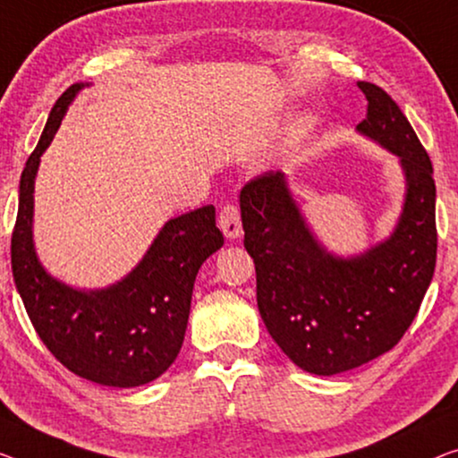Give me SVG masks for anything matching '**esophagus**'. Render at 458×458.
Here are the masks:
<instances>
[{
	"label": "esophagus",
	"instance_id": "1",
	"mask_svg": "<svg viewBox=\"0 0 458 458\" xmlns=\"http://www.w3.org/2000/svg\"><path fill=\"white\" fill-rule=\"evenodd\" d=\"M217 226L226 234V238H241L242 236V222L241 211L236 206H224L217 217Z\"/></svg>",
	"mask_w": 458,
	"mask_h": 458
}]
</instances>
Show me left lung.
<instances>
[{
  "label": "left lung",
  "mask_w": 458,
  "mask_h": 458,
  "mask_svg": "<svg viewBox=\"0 0 458 458\" xmlns=\"http://www.w3.org/2000/svg\"><path fill=\"white\" fill-rule=\"evenodd\" d=\"M358 131L393 152L405 203L385 242L344 259L300 214L282 170L241 191L244 249L255 261L257 306L273 341L296 366L331 377L393 350L418 315L436 267V185L429 156L397 102L370 81Z\"/></svg>",
  "instance_id": "obj_1"
}]
</instances>
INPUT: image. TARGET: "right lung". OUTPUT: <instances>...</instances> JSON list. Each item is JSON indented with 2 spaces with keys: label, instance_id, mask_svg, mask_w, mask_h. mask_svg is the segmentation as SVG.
<instances>
[{
  "label": "right lung",
  "instance_id": "right-lung-1",
  "mask_svg": "<svg viewBox=\"0 0 458 458\" xmlns=\"http://www.w3.org/2000/svg\"><path fill=\"white\" fill-rule=\"evenodd\" d=\"M88 84H73L51 108L38 146L20 179L12 232V273L38 337L78 377L131 388L166 372L181 352L197 271L222 247L216 208L203 206L164 224L141 261L121 282L76 290L51 277L32 242L34 179L61 119Z\"/></svg>",
  "mask_w": 458,
  "mask_h": 458
}]
</instances>
